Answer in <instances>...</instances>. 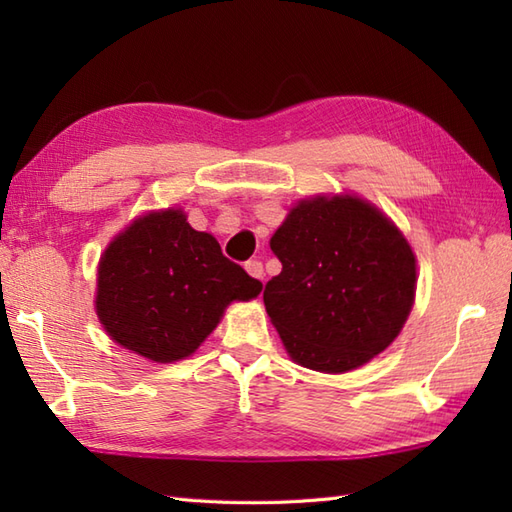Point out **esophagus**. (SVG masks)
Here are the masks:
<instances>
[{
  "label": "esophagus",
  "instance_id": "34e87169",
  "mask_svg": "<svg viewBox=\"0 0 512 512\" xmlns=\"http://www.w3.org/2000/svg\"><path fill=\"white\" fill-rule=\"evenodd\" d=\"M244 268H246V273H248L250 277L264 279V264L257 262V259H250V262H246Z\"/></svg>",
  "mask_w": 512,
  "mask_h": 512
}]
</instances>
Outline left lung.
Wrapping results in <instances>:
<instances>
[{
	"mask_svg": "<svg viewBox=\"0 0 512 512\" xmlns=\"http://www.w3.org/2000/svg\"><path fill=\"white\" fill-rule=\"evenodd\" d=\"M270 248L281 273L266 284V312L299 365L350 372L396 339L416 295V257L372 204L303 200Z\"/></svg>",
	"mask_w": 512,
	"mask_h": 512,
	"instance_id": "obj_1",
	"label": "left lung"
}]
</instances>
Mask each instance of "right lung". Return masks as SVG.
<instances>
[{
	"mask_svg": "<svg viewBox=\"0 0 512 512\" xmlns=\"http://www.w3.org/2000/svg\"><path fill=\"white\" fill-rule=\"evenodd\" d=\"M262 292V281L222 255L182 211L149 213L118 235L99 266L96 312L112 339L156 363L193 354L231 301Z\"/></svg>",
	"mask_w": 512,
	"mask_h": 512,
	"instance_id": "1",
	"label": "right lung"
}]
</instances>
